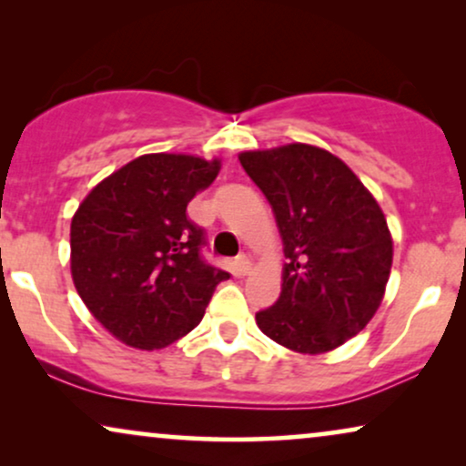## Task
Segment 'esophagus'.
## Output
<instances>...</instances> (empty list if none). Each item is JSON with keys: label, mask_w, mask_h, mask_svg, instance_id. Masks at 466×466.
I'll return each instance as SVG.
<instances>
[{"label": "esophagus", "mask_w": 466, "mask_h": 466, "mask_svg": "<svg viewBox=\"0 0 466 466\" xmlns=\"http://www.w3.org/2000/svg\"><path fill=\"white\" fill-rule=\"evenodd\" d=\"M250 269H252L250 257H246V254H239V257L235 258V271H238L239 276H246V273H250Z\"/></svg>", "instance_id": "esophagus-1"}]
</instances>
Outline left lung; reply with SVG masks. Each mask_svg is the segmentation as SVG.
Instances as JSON below:
<instances>
[{
    "label": "left lung",
    "instance_id": "1",
    "mask_svg": "<svg viewBox=\"0 0 466 466\" xmlns=\"http://www.w3.org/2000/svg\"><path fill=\"white\" fill-rule=\"evenodd\" d=\"M241 167L271 203L284 241L282 292L257 311L269 339L329 352L378 311L392 238L378 201L341 158L308 144L241 152Z\"/></svg>",
    "mask_w": 466,
    "mask_h": 466
}]
</instances>
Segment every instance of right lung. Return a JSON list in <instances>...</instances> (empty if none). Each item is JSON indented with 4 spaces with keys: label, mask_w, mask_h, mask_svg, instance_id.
I'll use <instances>...</instances> for the list:
<instances>
[{
    "label": "right lung",
    "mask_w": 466,
    "mask_h": 466,
    "mask_svg": "<svg viewBox=\"0 0 466 466\" xmlns=\"http://www.w3.org/2000/svg\"><path fill=\"white\" fill-rule=\"evenodd\" d=\"M220 161L144 155L99 182L72 218V278L88 311L127 346L158 350L201 322L227 271L203 258L187 206Z\"/></svg>",
    "instance_id": "obj_1"
}]
</instances>
